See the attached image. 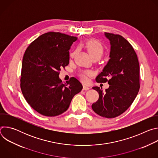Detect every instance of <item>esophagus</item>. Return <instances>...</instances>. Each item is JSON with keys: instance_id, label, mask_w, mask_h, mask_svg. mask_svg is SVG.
Instances as JSON below:
<instances>
[{"instance_id": "34e87169", "label": "esophagus", "mask_w": 158, "mask_h": 158, "mask_svg": "<svg viewBox=\"0 0 158 158\" xmlns=\"http://www.w3.org/2000/svg\"><path fill=\"white\" fill-rule=\"evenodd\" d=\"M82 89L84 90V91H87V90H89V87H87V86H86V85H84Z\"/></svg>"}]
</instances>
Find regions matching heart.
<instances>
[{
  "mask_svg": "<svg viewBox=\"0 0 158 158\" xmlns=\"http://www.w3.org/2000/svg\"><path fill=\"white\" fill-rule=\"evenodd\" d=\"M85 47L93 59H99L104 53V47L101 42L96 40H87L85 44ZM75 51L72 52L70 54V57L73 58L74 56ZM93 74V72L90 70H84L79 72V75L81 80L84 82L87 81V76H90Z\"/></svg>",
  "mask_w": 158,
  "mask_h": 158,
  "instance_id": "obj_1",
  "label": "heart"
}]
</instances>
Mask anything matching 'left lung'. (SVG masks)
Wrapping results in <instances>:
<instances>
[{"mask_svg": "<svg viewBox=\"0 0 158 158\" xmlns=\"http://www.w3.org/2000/svg\"><path fill=\"white\" fill-rule=\"evenodd\" d=\"M110 43V59L96 78L98 82L109 84L102 93V89L93 87L99 97L92 105L98 115L114 118L124 112L136 98L140 88L139 64L137 54L131 44L119 34L105 32Z\"/></svg>", "mask_w": 158, "mask_h": 158, "instance_id": "left-lung-1", "label": "left lung"}]
</instances>
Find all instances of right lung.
I'll list each match as a JSON object with an SVG mask.
<instances>
[{
    "label": "right lung",
    "instance_id": "obj_1",
    "mask_svg": "<svg viewBox=\"0 0 158 158\" xmlns=\"http://www.w3.org/2000/svg\"><path fill=\"white\" fill-rule=\"evenodd\" d=\"M77 37L56 32L45 33L33 42L22 60L20 89L27 103L39 114L54 117L69 108L82 85L72 77L66 83L59 78L69 64V49Z\"/></svg>",
    "mask_w": 158,
    "mask_h": 158
}]
</instances>
